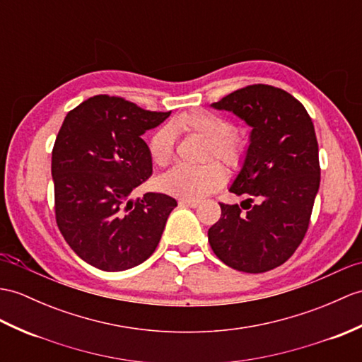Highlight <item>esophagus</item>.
Returning <instances> with one entry per match:
<instances>
[{"mask_svg":"<svg viewBox=\"0 0 362 362\" xmlns=\"http://www.w3.org/2000/svg\"><path fill=\"white\" fill-rule=\"evenodd\" d=\"M179 205L180 206H187V208H197L199 206V202L196 200H179Z\"/></svg>","mask_w":362,"mask_h":362,"instance_id":"34e87169","label":"esophagus"}]
</instances>
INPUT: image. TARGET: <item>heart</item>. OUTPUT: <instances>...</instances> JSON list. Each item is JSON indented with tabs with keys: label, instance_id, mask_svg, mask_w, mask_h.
I'll use <instances>...</instances> for the list:
<instances>
[{
	"label": "heart",
	"instance_id": "heart-1",
	"mask_svg": "<svg viewBox=\"0 0 362 362\" xmlns=\"http://www.w3.org/2000/svg\"><path fill=\"white\" fill-rule=\"evenodd\" d=\"M173 131L188 132L199 136L208 143V156L228 166H238L245 156V141L233 134V124L223 117L208 111H192L175 117L170 128L158 129L149 141V154L153 162L165 166L173 157ZM225 173L219 165L209 163L200 168L174 166L162 174L157 187L165 194L183 200H200L221 188Z\"/></svg>",
	"mask_w": 362,
	"mask_h": 362
}]
</instances>
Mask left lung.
I'll list each match as a JSON object with an SVG mask.
<instances>
[{
	"label": "left lung",
	"mask_w": 362,
	"mask_h": 362,
	"mask_svg": "<svg viewBox=\"0 0 362 362\" xmlns=\"http://www.w3.org/2000/svg\"><path fill=\"white\" fill-rule=\"evenodd\" d=\"M211 107L233 112L251 131L228 188L248 197L240 202L247 211L221 204L209 245L234 270H273L295 253L312 216L321 182L313 122L295 97L268 85L238 89Z\"/></svg>",
	"instance_id": "left-lung-1"
}]
</instances>
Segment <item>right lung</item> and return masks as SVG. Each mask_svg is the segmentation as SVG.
Wrapping results in <instances>:
<instances>
[{
	"label": "right lung",
	"instance_id": "1",
	"mask_svg": "<svg viewBox=\"0 0 362 362\" xmlns=\"http://www.w3.org/2000/svg\"><path fill=\"white\" fill-rule=\"evenodd\" d=\"M171 112L95 95L67 112L52 151L55 216L64 240L103 272L137 267L154 253L175 199L131 192L153 174L141 139Z\"/></svg>",
	"mask_w": 362,
	"mask_h": 362
}]
</instances>
